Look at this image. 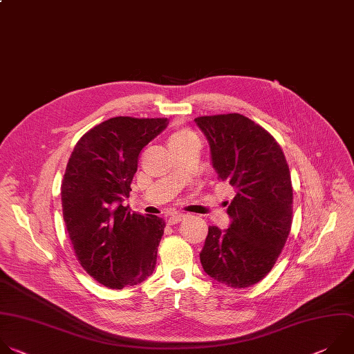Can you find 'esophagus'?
I'll return each mask as SVG.
<instances>
[{
    "mask_svg": "<svg viewBox=\"0 0 354 354\" xmlns=\"http://www.w3.org/2000/svg\"><path fill=\"white\" fill-rule=\"evenodd\" d=\"M184 218H185L184 214H173V215H170V218L167 219V223H169V225H177V223H180Z\"/></svg>",
    "mask_w": 354,
    "mask_h": 354,
    "instance_id": "34e87169",
    "label": "esophagus"
}]
</instances>
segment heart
Wrapping results in <instances>:
<instances>
[{"label": "heart", "mask_w": 354, "mask_h": 354, "mask_svg": "<svg viewBox=\"0 0 354 354\" xmlns=\"http://www.w3.org/2000/svg\"><path fill=\"white\" fill-rule=\"evenodd\" d=\"M189 138H194V135L187 131V129H178V131H174L170 138H169V147L171 145H176V144H181L184 142V140L189 139Z\"/></svg>", "instance_id": "heart-1"}]
</instances>
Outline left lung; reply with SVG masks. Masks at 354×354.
<instances>
[{"label": "left lung", "instance_id": "obj_1", "mask_svg": "<svg viewBox=\"0 0 354 354\" xmlns=\"http://www.w3.org/2000/svg\"><path fill=\"white\" fill-rule=\"evenodd\" d=\"M194 121L207 139L218 178L236 192L227 207L229 227L207 229L199 254L202 268L229 288L252 286L273 268L290 233L289 166L274 138L241 114L205 115Z\"/></svg>", "mask_w": 354, "mask_h": 354}]
</instances>
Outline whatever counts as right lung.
<instances>
[{
  "instance_id": "obj_1",
  "label": "right lung",
  "mask_w": 354,
  "mask_h": 354,
  "mask_svg": "<svg viewBox=\"0 0 354 354\" xmlns=\"http://www.w3.org/2000/svg\"><path fill=\"white\" fill-rule=\"evenodd\" d=\"M167 118L114 117L88 131L61 185L64 222L82 268L103 286L142 283L155 270L165 221L124 206L138 156Z\"/></svg>"
}]
</instances>
